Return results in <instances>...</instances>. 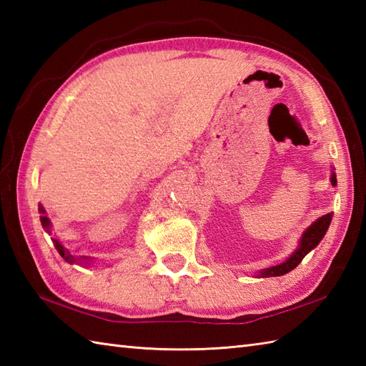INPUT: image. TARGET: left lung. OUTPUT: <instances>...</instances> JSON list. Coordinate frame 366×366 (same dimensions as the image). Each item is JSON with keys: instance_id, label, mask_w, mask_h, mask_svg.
I'll return each instance as SVG.
<instances>
[{"instance_id": "obj_1", "label": "left lung", "mask_w": 366, "mask_h": 366, "mask_svg": "<svg viewBox=\"0 0 366 366\" xmlns=\"http://www.w3.org/2000/svg\"><path fill=\"white\" fill-rule=\"evenodd\" d=\"M330 184L332 187H335L337 185V174L335 171L332 169V174H330ZM332 217L333 214L329 212L322 217H320L316 222H313L310 227L303 231V234L299 240V245L295 250L287 256L286 261L277 264V266H272L267 269H262L259 270L256 277L259 278H267V277H282L287 272H291L292 269H295L302 262V259L305 258V256L313 250V248L317 247V244L321 242L322 237L325 236V232H327L329 227H330V222H332Z\"/></svg>"}]
</instances>
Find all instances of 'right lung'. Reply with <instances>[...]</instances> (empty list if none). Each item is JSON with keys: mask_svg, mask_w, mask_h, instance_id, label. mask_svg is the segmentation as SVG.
I'll return each mask as SVG.
<instances>
[{"mask_svg": "<svg viewBox=\"0 0 366 366\" xmlns=\"http://www.w3.org/2000/svg\"><path fill=\"white\" fill-rule=\"evenodd\" d=\"M39 212H41V223H42V228L51 234V222L49 217L45 214V209L42 204H39ZM54 247H56L58 253L61 254V258H63L66 262L69 264H81V266H89V264L94 261V258H91V256H74L71 252L67 250V248L61 244V240L58 239H51Z\"/></svg>", "mask_w": 366, "mask_h": 366, "instance_id": "1", "label": "right lung"}]
</instances>
